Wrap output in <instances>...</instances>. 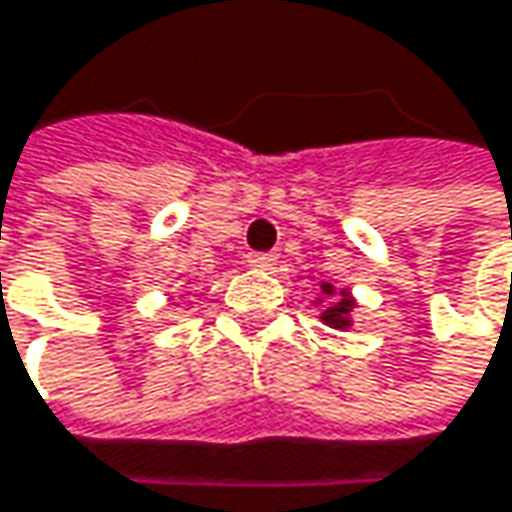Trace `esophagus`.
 <instances>
[{"label": "esophagus", "mask_w": 512, "mask_h": 512, "mask_svg": "<svg viewBox=\"0 0 512 512\" xmlns=\"http://www.w3.org/2000/svg\"><path fill=\"white\" fill-rule=\"evenodd\" d=\"M275 263H278V257L272 252H252L249 255V266H255V269H272Z\"/></svg>", "instance_id": "esophagus-1"}]
</instances>
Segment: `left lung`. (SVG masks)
Wrapping results in <instances>:
<instances>
[{
	"instance_id": "8db88e82",
	"label": "left lung",
	"mask_w": 512,
	"mask_h": 512,
	"mask_svg": "<svg viewBox=\"0 0 512 512\" xmlns=\"http://www.w3.org/2000/svg\"><path fill=\"white\" fill-rule=\"evenodd\" d=\"M314 305H323L320 311V320L329 326V329H338V332H347L353 326V311L358 308V299L353 296L350 287H335L329 281L320 284V293L314 299Z\"/></svg>"
}]
</instances>
